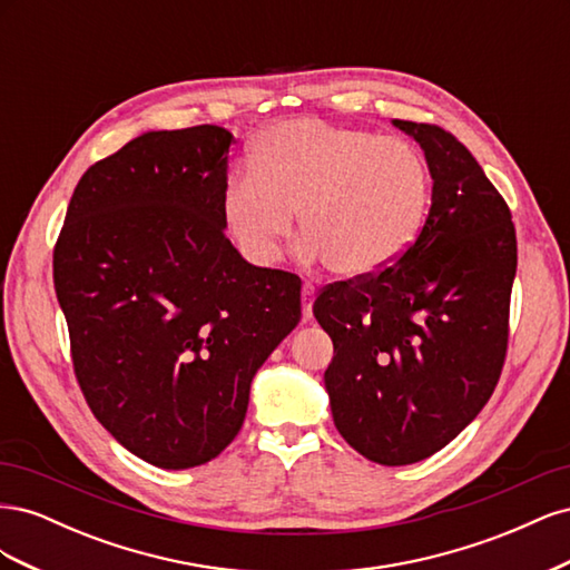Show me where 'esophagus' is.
I'll list each match as a JSON object with an SVG mask.
<instances>
[{
    "instance_id": "obj_1",
    "label": "esophagus",
    "mask_w": 570,
    "mask_h": 570,
    "mask_svg": "<svg viewBox=\"0 0 570 570\" xmlns=\"http://www.w3.org/2000/svg\"><path fill=\"white\" fill-rule=\"evenodd\" d=\"M314 299H316V287L304 283L302 285V316H304V321H312V316H314V312H312Z\"/></svg>"
}]
</instances>
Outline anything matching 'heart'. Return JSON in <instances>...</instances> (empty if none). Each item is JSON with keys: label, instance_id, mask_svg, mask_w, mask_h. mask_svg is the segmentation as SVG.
<instances>
[{"label": "heart", "instance_id": "1", "mask_svg": "<svg viewBox=\"0 0 570 570\" xmlns=\"http://www.w3.org/2000/svg\"><path fill=\"white\" fill-rule=\"evenodd\" d=\"M430 197L433 176L413 145L325 120H285L258 137L252 170L226 183L220 206L252 264L278 256L299 212L304 254L356 281L416 245Z\"/></svg>", "mask_w": 570, "mask_h": 570}]
</instances>
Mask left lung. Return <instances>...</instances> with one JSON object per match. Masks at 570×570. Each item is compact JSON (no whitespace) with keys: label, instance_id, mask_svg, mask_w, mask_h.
Returning <instances> with one entry per match:
<instances>
[{"label":"left lung","instance_id":"8db88e82","mask_svg":"<svg viewBox=\"0 0 570 570\" xmlns=\"http://www.w3.org/2000/svg\"><path fill=\"white\" fill-rule=\"evenodd\" d=\"M425 154L433 202L400 262L323 287L314 316L335 356L333 421L375 463L440 452L492 396L509 342L515 230L473 154L440 126L394 118Z\"/></svg>","mask_w":570,"mask_h":570}]
</instances>
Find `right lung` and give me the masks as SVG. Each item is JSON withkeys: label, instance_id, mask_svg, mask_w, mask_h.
Masks as SVG:
<instances>
[{"label": "right lung", "instance_id": "add662e5", "mask_svg": "<svg viewBox=\"0 0 570 570\" xmlns=\"http://www.w3.org/2000/svg\"><path fill=\"white\" fill-rule=\"evenodd\" d=\"M230 145L218 126L135 137L85 170L55 247L85 400L166 471L226 450L256 371L302 318L297 275L252 266L226 237Z\"/></svg>", "mask_w": 570, "mask_h": 570}]
</instances>
